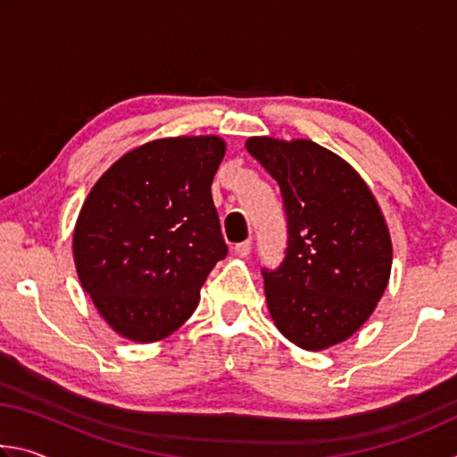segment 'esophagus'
I'll return each mask as SVG.
<instances>
[{
    "label": "esophagus",
    "mask_w": 457,
    "mask_h": 457,
    "mask_svg": "<svg viewBox=\"0 0 457 457\" xmlns=\"http://www.w3.org/2000/svg\"><path fill=\"white\" fill-rule=\"evenodd\" d=\"M250 250H252L250 239H245V242H239V244L234 245V252L237 253V256H242V258H245L247 253H250Z\"/></svg>",
    "instance_id": "1"
}]
</instances>
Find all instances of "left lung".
Masks as SVG:
<instances>
[{
  "mask_svg": "<svg viewBox=\"0 0 457 457\" xmlns=\"http://www.w3.org/2000/svg\"><path fill=\"white\" fill-rule=\"evenodd\" d=\"M252 154L280 185L284 258L262 268L270 314L306 351L343 343L375 311L391 274V237L357 171L312 141L253 137Z\"/></svg>",
  "mask_w": 457,
  "mask_h": 457,
  "instance_id": "obj_1",
  "label": "left lung"
}]
</instances>
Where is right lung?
Instances as JSON below:
<instances>
[{
  "instance_id": "obj_1",
  "label": "right lung",
  "mask_w": 457,
  "mask_h": 457,
  "mask_svg": "<svg viewBox=\"0 0 457 457\" xmlns=\"http://www.w3.org/2000/svg\"><path fill=\"white\" fill-rule=\"evenodd\" d=\"M226 143L177 137L120 157L92 187L74 229L82 288L103 319L137 343L171 335L228 256L212 181Z\"/></svg>"
}]
</instances>
